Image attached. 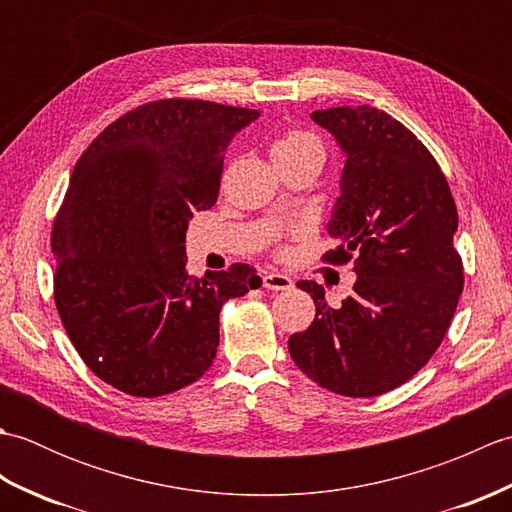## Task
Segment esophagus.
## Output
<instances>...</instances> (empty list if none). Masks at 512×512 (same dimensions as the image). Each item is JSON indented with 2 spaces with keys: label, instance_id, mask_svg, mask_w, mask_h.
Here are the masks:
<instances>
[{
  "label": "esophagus",
  "instance_id": "esophagus-1",
  "mask_svg": "<svg viewBox=\"0 0 512 512\" xmlns=\"http://www.w3.org/2000/svg\"><path fill=\"white\" fill-rule=\"evenodd\" d=\"M264 281V288L268 290H290L292 288V279L288 275H281V273H266L262 277Z\"/></svg>",
  "mask_w": 512,
  "mask_h": 512
}]
</instances>
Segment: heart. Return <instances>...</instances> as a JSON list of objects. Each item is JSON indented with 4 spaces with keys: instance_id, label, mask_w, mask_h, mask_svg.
I'll return each instance as SVG.
<instances>
[{
    "instance_id": "b5f03b06",
    "label": "heart",
    "mask_w": 512,
    "mask_h": 512,
    "mask_svg": "<svg viewBox=\"0 0 512 512\" xmlns=\"http://www.w3.org/2000/svg\"><path fill=\"white\" fill-rule=\"evenodd\" d=\"M273 156H312L323 158L321 140L308 132H290L273 145Z\"/></svg>"
}]
</instances>
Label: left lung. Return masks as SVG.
Wrapping results in <instances>:
<instances>
[{
  "mask_svg": "<svg viewBox=\"0 0 512 512\" xmlns=\"http://www.w3.org/2000/svg\"><path fill=\"white\" fill-rule=\"evenodd\" d=\"M310 118L334 136L345 167L325 231V259L354 257V295L330 308L317 281H299L317 306L290 336L292 361L341 396L369 398L407 383L447 334L462 295L453 246L458 211L438 162L376 107H334Z\"/></svg>",
  "mask_w": 512,
  "mask_h": 512,
  "instance_id": "left-lung-1",
  "label": "left lung"
}]
</instances>
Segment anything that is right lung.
<instances>
[{
    "instance_id": "add662e5",
    "label": "right lung",
    "mask_w": 512,
    "mask_h": 512,
    "mask_svg": "<svg viewBox=\"0 0 512 512\" xmlns=\"http://www.w3.org/2000/svg\"><path fill=\"white\" fill-rule=\"evenodd\" d=\"M257 110L156 101L83 151L52 226L54 301L76 352L107 385L154 398L198 380L226 299L259 288L248 264L187 273V228L217 202L224 151Z\"/></svg>"
}]
</instances>
